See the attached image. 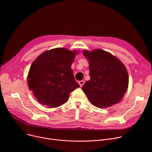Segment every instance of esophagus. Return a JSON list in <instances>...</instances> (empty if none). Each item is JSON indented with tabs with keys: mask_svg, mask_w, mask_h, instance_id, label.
I'll use <instances>...</instances> for the list:
<instances>
[{
	"mask_svg": "<svg viewBox=\"0 0 152 152\" xmlns=\"http://www.w3.org/2000/svg\"><path fill=\"white\" fill-rule=\"evenodd\" d=\"M84 84V81H80L79 82V84L80 86V87H82Z\"/></svg>",
	"mask_w": 152,
	"mask_h": 152,
	"instance_id": "esophagus-1",
	"label": "esophagus"
}]
</instances>
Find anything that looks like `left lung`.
I'll list each match as a JSON object with an SVG mask.
<instances>
[{
  "instance_id": "obj_1",
  "label": "left lung",
  "mask_w": 152,
  "mask_h": 152,
  "mask_svg": "<svg viewBox=\"0 0 152 152\" xmlns=\"http://www.w3.org/2000/svg\"><path fill=\"white\" fill-rule=\"evenodd\" d=\"M89 60L91 79L82 89L92 104L107 108L123 98L129 84L127 71L123 63L112 54L101 49L83 50Z\"/></svg>"
}]
</instances>
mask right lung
Listing matches in <instances>:
<instances>
[{
  "instance_id": "obj_1",
  "label": "right lung",
  "mask_w": 152,
  "mask_h": 152,
  "mask_svg": "<svg viewBox=\"0 0 152 152\" xmlns=\"http://www.w3.org/2000/svg\"><path fill=\"white\" fill-rule=\"evenodd\" d=\"M77 53L56 48L44 52L33 62L27 82L40 103L50 108L60 107L68 101L72 91L79 87L71 68Z\"/></svg>"
}]
</instances>
